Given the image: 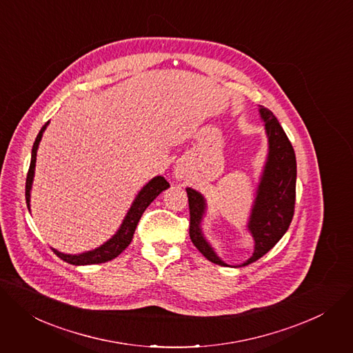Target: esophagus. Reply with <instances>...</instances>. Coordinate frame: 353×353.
I'll return each instance as SVG.
<instances>
[{
    "mask_svg": "<svg viewBox=\"0 0 353 353\" xmlns=\"http://www.w3.org/2000/svg\"><path fill=\"white\" fill-rule=\"evenodd\" d=\"M174 177H176L177 180H184V177H185V169H184L183 165H177V166L174 168Z\"/></svg>",
    "mask_w": 353,
    "mask_h": 353,
    "instance_id": "1",
    "label": "esophagus"
}]
</instances>
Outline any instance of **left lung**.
Segmentation results:
<instances>
[{
	"mask_svg": "<svg viewBox=\"0 0 353 353\" xmlns=\"http://www.w3.org/2000/svg\"><path fill=\"white\" fill-rule=\"evenodd\" d=\"M265 122L269 141V153L263 174L256 191L254 204L248 222V230L254 239V252L239 266L250 265L266 254L285 234L294 215L296 204V153L285 132L273 112L259 108ZM190 208V238L205 258L221 266H230L222 262L201 232V221L205 214V200L193 188H185Z\"/></svg>",
	"mask_w": 353,
	"mask_h": 353,
	"instance_id": "left-lung-1",
	"label": "left lung"
}]
</instances>
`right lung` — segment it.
<instances>
[{
  "label": "right lung",
  "mask_w": 353,
  "mask_h": 353,
  "mask_svg": "<svg viewBox=\"0 0 353 353\" xmlns=\"http://www.w3.org/2000/svg\"><path fill=\"white\" fill-rule=\"evenodd\" d=\"M49 121L42 126V130L39 131L34 148H32V157H30V165H29V170H28V176H26V185H25V199H26V205L29 210V201H30V188H32V181H34V174H35V163H37V152H38V146L39 142L42 139V135L46 130ZM170 184L166 181L165 177L162 176H156L153 177L141 191L138 193L137 199L134 200L130 211L125 215L123 222L121 223V227L118 230V232L110 239L107 241L104 245H101L100 248H95L92 250L80 253V254H66L61 253L56 249H52L61 261H65L70 265H97V263H104L108 261L115 259L117 256L126 249V246L131 243L138 222L142 216V214L145 212V210L149 207V204L162 193L163 190L169 188Z\"/></svg>",
  "instance_id": "right-lung-1"
}]
</instances>
